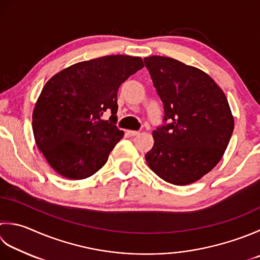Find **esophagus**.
<instances>
[{"label":"esophagus","instance_id":"1","mask_svg":"<svg viewBox=\"0 0 260 260\" xmlns=\"http://www.w3.org/2000/svg\"><path fill=\"white\" fill-rule=\"evenodd\" d=\"M127 134H128L129 136H136L140 134V132H136V131H127Z\"/></svg>","mask_w":260,"mask_h":260}]
</instances>
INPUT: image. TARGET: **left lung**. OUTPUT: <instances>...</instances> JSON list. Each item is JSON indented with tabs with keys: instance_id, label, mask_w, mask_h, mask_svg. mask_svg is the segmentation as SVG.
Listing matches in <instances>:
<instances>
[{
	"instance_id": "8db88e82",
	"label": "left lung",
	"mask_w": 260,
	"mask_h": 260,
	"mask_svg": "<svg viewBox=\"0 0 260 260\" xmlns=\"http://www.w3.org/2000/svg\"><path fill=\"white\" fill-rule=\"evenodd\" d=\"M144 63L164 103V120L169 121L152 133L147 166L170 184H192L220 162L230 142L235 119L228 99L194 66L166 56H150Z\"/></svg>"
}]
</instances>
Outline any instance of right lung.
<instances>
[{
	"label": "right lung",
	"mask_w": 260,
	"mask_h": 260,
	"mask_svg": "<svg viewBox=\"0 0 260 260\" xmlns=\"http://www.w3.org/2000/svg\"><path fill=\"white\" fill-rule=\"evenodd\" d=\"M141 57L110 55L69 66L52 76L32 113L36 144L68 179H84L108 160L124 132L115 125L120 84L143 68ZM110 111V122L102 119Z\"/></svg>",
	"instance_id": "right-lung-1"
}]
</instances>
